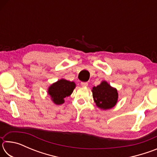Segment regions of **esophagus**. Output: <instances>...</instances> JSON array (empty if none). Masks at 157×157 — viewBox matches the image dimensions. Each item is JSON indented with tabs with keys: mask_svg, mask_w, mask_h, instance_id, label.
I'll return each mask as SVG.
<instances>
[{
	"mask_svg": "<svg viewBox=\"0 0 157 157\" xmlns=\"http://www.w3.org/2000/svg\"><path fill=\"white\" fill-rule=\"evenodd\" d=\"M81 85L82 86H88V82H81Z\"/></svg>",
	"mask_w": 157,
	"mask_h": 157,
	"instance_id": "1",
	"label": "esophagus"
}]
</instances>
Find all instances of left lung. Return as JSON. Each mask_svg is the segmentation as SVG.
<instances>
[{"label": "left lung", "instance_id": "8db88e82", "mask_svg": "<svg viewBox=\"0 0 157 157\" xmlns=\"http://www.w3.org/2000/svg\"><path fill=\"white\" fill-rule=\"evenodd\" d=\"M93 97L95 104L102 109H109L116 105L118 95L117 90L111 87L107 82L93 88Z\"/></svg>", "mask_w": 157, "mask_h": 157}]
</instances>
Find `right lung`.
I'll return each instance as SVG.
<instances>
[{"instance_id":"add662e5","label":"right lung","mask_w":157,"mask_h":157,"mask_svg":"<svg viewBox=\"0 0 157 157\" xmlns=\"http://www.w3.org/2000/svg\"><path fill=\"white\" fill-rule=\"evenodd\" d=\"M75 87L73 82L66 79H60L55 82L48 89V94L56 105H62L64 102V98L70 95Z\"/></svg>"}]
</instances>
